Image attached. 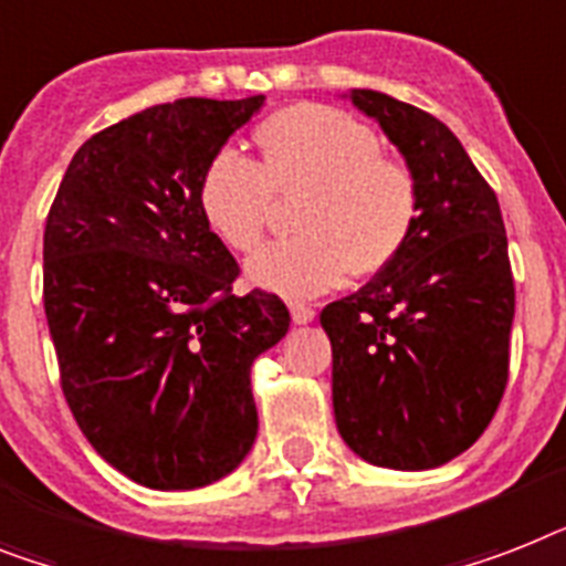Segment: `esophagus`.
Listing matches in <instances>:
<instances>
[{"label":"esophagus","mask_w":566,"mask_h":566,"mask_svg":"<svg viewBox=\"0 0 566 566\" xmlns=\"http://www.w3.org/2000/svg\"><path fill=\"white\" fill-rule=\"evenodd\" d=\"M291 316L296 325H307V323H314L316 311L314 307L302 305V302H291Z\"/></svg>","instance_id":"esophagus-1"}]
</instances>
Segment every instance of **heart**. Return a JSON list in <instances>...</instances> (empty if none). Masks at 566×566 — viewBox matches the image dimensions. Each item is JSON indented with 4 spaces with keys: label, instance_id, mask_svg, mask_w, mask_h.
<instances>
[{
    "label": "heart",
    "instance_id": "1",
    "mask_svg": "<svg viewBox=\"0 0 566 566\" xmlns=\"http://www.w3.org/2000/svg\"><path fill=\"white\" fill-rule=\"evenodd\" d=\"M259 165L227 148L211 156L197 209L229 250L250 252L273 214V197L293 209L298 235L261 247L247 279L261 291L307 298L346 273L387 270L416 232L421 188L410 165L380 154L378 133L325 104H293L255 127Z\"/></svg>",
    "mask_w": 566,
    "mask_h": 566
}]
</instances>
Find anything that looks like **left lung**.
I'll return each instance as SVG.
<instances>
[{"label":"left lung","instance_id":"obj_1","mask_svg":"<svg viewBox=\"0 0 566 566\" xmlns=\"http://www.w3.org/2000/svg\"><path fill=\"white\" fill-rule=\"evenodd\" d=\"M421 188L403 252L319 314L343 442L392 471L459 457L497 412L509 380L514 282L500 203L462 142L387 92L352 90Z\"/></svg>","mask_w":566,"mask_h":566}]
</instances>
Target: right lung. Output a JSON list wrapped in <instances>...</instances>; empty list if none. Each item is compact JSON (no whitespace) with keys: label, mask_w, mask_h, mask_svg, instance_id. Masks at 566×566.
Listing matches in <instances>:
<instances>
[{"label":"right lung","mask_w":566,"mask_h":566,"mask_svg":"<svg viewBox=\"0 0 566 566\" xmlns=\"http://www.w3.org/2000/svg\"><path fill=\"white\" fill-rule=\"evenodd\" d=\"M264 95L179 98L72 156L43 235L60 384L109 465L156 491L232 474L259 433L250 371L291 328L279 296L232 293L238 264L197 209L211 156Z\"/></svg>","instance_id":"1"}]
</instances>
